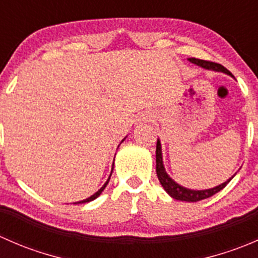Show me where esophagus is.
<instances>
[{"label":"esophagus","instance_id":"esophagus-1","mask_svg":"<svg viewBox=\"0 0 258 258\" xmlns=\"http://www.w3.org/2000/svg\"><path fill=\"white\" fill-rule=\"evenodd\" d=\"M148 117H150V116H148V114H144V119H145V121H147Z\"/></svg>","mask_w":258,"mask_h":258}]
</instances>
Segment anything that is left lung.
<instances>
[{
  "label": "left lung",
  "mask_w": 258,
  "mask_h": 258,
  "mask_svg": "<svg viewBox=\"0 0 258 258\" xmlns=\"http://www.w3.org/2000/svg\"><path fill=\"white\" fill-rule=\"evenodd\" d=\"M189 62L197 64V66L202 67V69L206 70H212L216 72H223L226 75H230L231 77H233V75L228 71L226 67H223L222 64L215 63V62L211 61H205V59H199V58H188ZM156 172H157V177L160 179V183L162 184V187L165 188V191L170 195L172 199L178 200V201H186V202H197L201 201V200L209 199V197L213 196L215 194L220 192L221 189L225 188L226 184L231 181L235 175L231 178H228L227 181L223 182V183L218 184V186L213 187V188L209 189H189L186 187L181 186L177 182L173 181L170 176L167 175L165 170V166H163V160H162V148H161V142L160 140H157V145H156Z\"/></svg>",
  "instance_id": "8db88e82"
}]
</instances>
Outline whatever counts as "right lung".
<instances>
[{
	"label": "right lung",
	"instance_id": "add662e5",
	"mask_svg": "<svg viewBox=\"0 0 258 258\" xmlns=\"http://www.w3.org/2000/svg\"><path fill=\"white\" fill-rule=\"evenodd\" d=\"M124 139H126V137H124ZM123 139V140H124ZM123 140H122V141H123ZM112 170H113V168H112ZM111 173H112V172H111ZM110 177H111V175H110ZM110 177H108V179H107V181H106V183L105 184H103V186L102 187H101V188L100 189H98V191L97 192H96V194H93L92 195V196H91V197H88V199H86V200H82V201H79V202H75V204H86V202H90V201H93V200H95V199H97V197L98 196H100V195L101 194H102V191H103V189H105V187L106 186H107V183H108V181H110Z\"/></svg>",
	"mask_w": 258,
	"mask_h": 258
}]
</instances>
